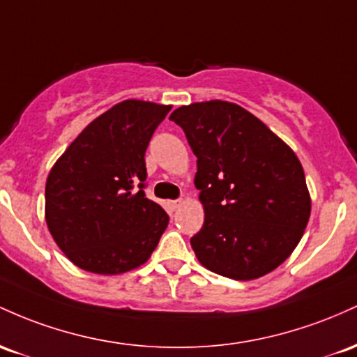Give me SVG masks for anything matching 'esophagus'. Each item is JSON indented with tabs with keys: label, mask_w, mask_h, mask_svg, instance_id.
Segmentation results:
<instances>
[{
	"label": "esophagus",
	"mask_w": 357,
	"mask_h": 357,
	"mask_svg": "<svg viewBox=\"0 0 357 357\" xmlns=\"http://www.w3.org/2000/svg\"><path fill=\"white\" fill-rule=\"evenodd\" d=\"M180 206H182V200H180V199L178 200H172V202H170V211L175 212Z\"/></svg>",
	"instance_id": "1"
}]
</instances>
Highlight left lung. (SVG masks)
Segmentation results:
<instances>
[{
    "label": "left lung",
    "instance_id": "1",
    "mask_svg": "<svg viewBox=\"0 0 357 357\" xmlns=\"http://www.w3.org/2000/svg\"><path fill=\"white\" fill-rule=\"evenodd\" d=\"M170 119L197 157L195 187L206 219L190 244L199 261L232 280L273 271L295 250L310 218L297 155L238 104L194 102Z\"/></svg>",
    "mask_w": 357,
    "mask_h": 357
}]
</instances>
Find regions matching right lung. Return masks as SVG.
Returning a JSON list of instances; mask_svg holds the SVG:
<instances>
[{
    "mask_svg": "<svg viewBox=\"0 0 357 357\" xmlns=\"http://www.w3.org/2000/svg\"><path fill=\"white\" fill-rule=\"evenodd\" d=\"M172 106L128 99L96 118L50 170L45 219L75 266L99 275L138 268L168 226L145 194V151Z\"/></svg>",
    "mask_w": 357,
    "mask_h": 357,
    "instance_id": "1",
    "label": "right lung"
}]
</instances>
